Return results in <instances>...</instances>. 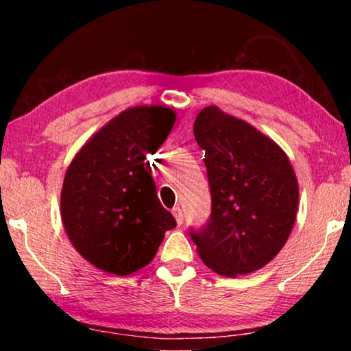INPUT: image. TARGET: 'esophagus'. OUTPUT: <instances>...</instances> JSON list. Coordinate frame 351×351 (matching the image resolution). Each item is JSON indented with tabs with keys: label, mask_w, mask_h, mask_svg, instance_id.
<instances>
[{
	"label": "esophagus",
	"mask_w": 351,
	"mask_h": 351,
	"mask_svg": "<svg viewBox=\"0 0 351 351\" xmlns=\"http://www.w3.org/2000/svg\"><path fill=\"white\" fill-rule=\"evenodd\" d=\"M171 213H173V217L176 219L178 224H182V219H184V213H182V209L180 206L173 207V210H171Z\"/></svg>",
	"instance_id": "1"
}]
</instances>
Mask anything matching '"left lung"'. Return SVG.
<instances>
[{
    "mask_svg": "<svg viewBox=\"0 0 351 351\" xmlns=\"http://www.w3.org/2000/svg\"><path fill=\"white\" fill-rule=\"evenodd\" d=\"M193 134L206 152L212 212L189 234L217 274H249L280 252L294 226L299 187L287 154L245 121L201 110Z\"/></svg>",
    "mask_w": 351,
    "mask_h": 351,
    "instance_id": "obj_1",
    "label": "left lung"
}]
</instances>
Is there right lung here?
I'll list each match as a JSON object with an SVG mask.
<instances>
[{"mask_svg":"<svg viewBox=\"0 0 351 351\" xmlns=\"http://www.w3.org/2000/svg\"><path fill=\"white\" fill-rule=\"evenodd\" d=\"M175 121L162 106L130 108L94 134L68 167L63 226L77 252L96 268L116 276L144 268L176 226L158 198L147 158Z\"/></svg>","mask_w":351,"mask_h":351,"instance_id":"right-lung-1","label":"right lung"}]
</instances>
